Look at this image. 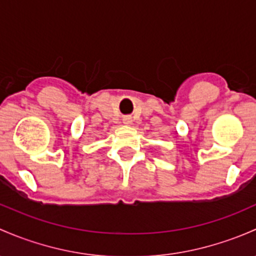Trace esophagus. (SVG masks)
<instances>
[{
  "label": "esophagus",
  "mask_w": 256,
  "mask_h": 256,
  "mask_svg": "<svg viewBox=\"0 0 256 256\" xmlns=\"http://www.w3.org/2000/svg\"><path fill=\"white\" fill-rule=\"evenodd\" d=\"M124 123H126V124H129V123H130V118L126 117V118H124Z\"/></svg>",
  "instance_id": "34e87169"
}]
</instances>
